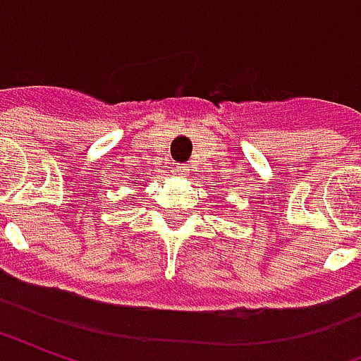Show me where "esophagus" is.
<instances>
[{"instance_id":"34e87169","label":"esophagus","mask_w":361,"mask_h":361,"mask_svg":"<svg viewBox=\"0 0 361 361\" xmlns=\"http://www.w3.org/2000/svg\"><path fill=\"white\" fill-rule=\"evenodd\" d=\"M176 170H178V176H181V178H185L188 176V166L185 164H180V166H176Z\"/></svg>"}]
</instances>
